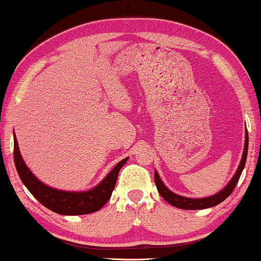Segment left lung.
<instances>
[{"mask_svg":"<svg viewBox=\"0 0 261 261\" xmlns=\"http://www.w3.org/2000/svg\"><path fill=\"white\" fill-rule=\"evenodd\" d=\"M247 152H248V133H246V144H244L243 156H242V160H241L239 169H237L236 174L233 175V178L231 179V181L227 184L226 188L221 190L219 194L211 196V197H205V198H188V197H182V196L175 195L166 188L165 184H163L162 180L160 179L159 174H157L155 170V184L157 186V190H159L160 195L162 196V197L165 198L169 204L174 205L176 208L196 211V209H204V208L214 207V205L221 203L224 199H226L231 194H232L233 189L236 188L237 182H239L240 180V176L242 174L244 165H246Z\"/></svg>","mask_w":261,"mask_h":261,"instance_id":"left-lung-1","label":"left lung"}]
</instances>
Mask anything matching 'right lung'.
<instances>
[{
    "label": "right lung",
    "mask_w": 261,
    "mask_h": 261,
    "mask_svg": "<svg viewBox=\"0 0 261 261\" xmlns=\"http://www.w3.org/2000/svg\"><path fill=\"white\" fill-rule=\"evenodd\" d=\"M13 156H14L15 168H17L22 184L27 186L32 196L46 208L63 215H82L99 211L110 199L112 191L115 189L118 172L128 160L124 159L118 162L108 176L93 190L86 192H66L44 185L32 174L21 159L15 136Z\"/></svg>",
    "instance_id": "1"
}]
</instances>
